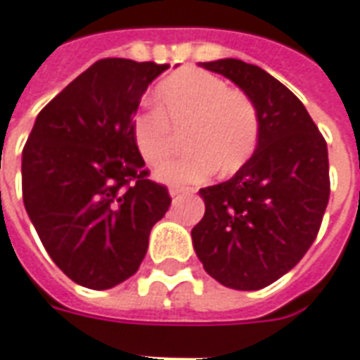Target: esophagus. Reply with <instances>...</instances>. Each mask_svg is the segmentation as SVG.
<instances>
[{"instance_id": "34e87169", "label": "esophagus", "mask_w": 360, "mask_h": 360, "mask_svg": "<svg viewBox=\"0 0 360 360\" xmlns=\"http://www.w3.org/2000/svg\"><path fill=\"white\" fill-rule=\"evenodd\" d=\"M188 192H190L188 188H178V186H172V188H170V195H172V198L184 195V193H188Z\"/></svg>"}]
</instances>
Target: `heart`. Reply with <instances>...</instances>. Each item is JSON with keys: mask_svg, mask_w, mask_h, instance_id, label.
Wrapping results in <instances>:
<instances>
[{"mask_svg": "<svg viewBox=\"0 0 360 360\" xmlns=\"http://www.w3.org/2000/svg\"><path fill=\"white\" fill-rule=\"evenodd\" d=\"M184 126V145L190 153L157 170L168 184L200 182L217 168L221 174H233L252 157L259 139L254 101L201 70H182L160 81L155 110L139 112L131 122L135 149L147 165H160L172 151V129Z\"/></svg>", "mask_w": 360, "mask_h": 360, "instance_id": "1", "label": "heart"}]
</instances>
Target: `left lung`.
Wrapping results in <instances>:
<instances>
[{"label": "left lung", "mask_w": 360, "mask_h": 360, "mask_svg": "<svg viewBox=\"0 0 360 360\" xmlns=\"http://www.w3.org/2000/svg\"><path fill=\"white\" fill-rule=\"evenodd\" d=\"M201 65L254 101L259 139L231 180L200 190L205 215L192 229L193 248L221 285L264 289L318 236L330 200L328 145L304 104L267 71L233 58Z\"/></svg>", "instance_id": "obj_1"}]
</instances>
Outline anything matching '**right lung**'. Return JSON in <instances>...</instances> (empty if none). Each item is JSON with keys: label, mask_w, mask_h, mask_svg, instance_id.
<instances>
[{"label": "right lung", "mask_w": 360, "mask_h": 360, "mask_svg": "<svg viewBox=\"0 0 360 360\" xmlns=\"http://www.w3.org/2000/svg\"><path fill=\"white\" fill-rule=\"evenodd\" d=\"M167 63L104 58L53 96L22 149V201L53 264L86 289L139 269L170 205L131 137L139 101Z\"/></svg>", "instance_id": "1"}]
</instances>
